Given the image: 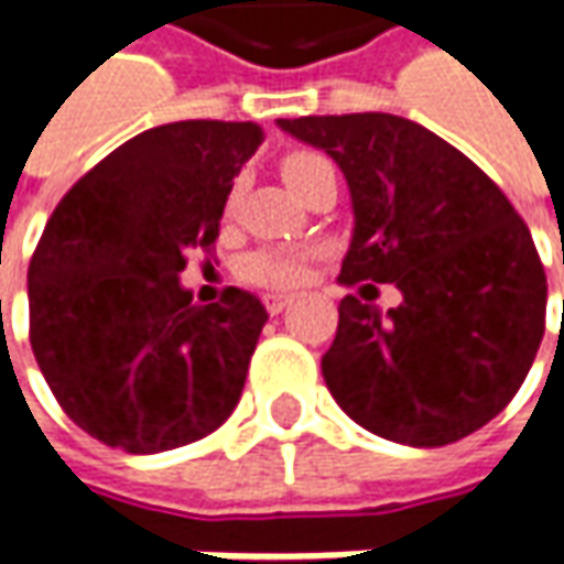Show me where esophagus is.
<instances>
[{
    "label": "esophagus",
    "mask_w": 564,
    "mask_h": 564,
    "mask_svg": "<svg viewBox=\"0 0 564 564\" xmlns=\"http://www.w3.org/2000/svg\"><path fill=\"white\" fill-rule=\"evenodd\" d=\"M263 304H267V311H270L272 316L282 314V311H285V307L292 304V294H279V292L263 294Z\"/></svg>",
    "instance_id": "esophagus-1"
}]
</instances>
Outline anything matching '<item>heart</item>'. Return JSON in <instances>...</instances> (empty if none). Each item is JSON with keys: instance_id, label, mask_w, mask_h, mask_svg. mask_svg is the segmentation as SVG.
<instances>
[{"instance_id": "b5f03b06", "label": "heart", "mask_w": 564, "mask_h": 564, "mask_svg": "<svg viewBox=\"0 0 564 564\" xmlns=\"http://www.w3.org/2000/svg\"><path fill=\"white\" fill-rule=\"evenodd\" d=\"M316 163H326L319 153L311 150H294L282 160V178L292 187L301 185V178L314 169ZM311 250L297 248H270L250 253L245 263V279L257 282V285H272V289H292L304 279V270L311 263Z\"/></svg>"}]
</instances>
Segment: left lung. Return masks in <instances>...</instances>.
Listing matches in <instances>:
<instances>
[{
  "mask_svg": "<svg viewBox=\"0 0 564 564\" xmlns=\"http://www.w3.org/2000/svg\"><path fill=\"white\" fill-rule=\"evenodd\" d=\"M341 169L355 235L338 282H395L389 314L338 304L323 379L364 430L448 445L521 389L546 329V272L524 219L484 169L389 112L279 119Z\"/></svg>",
  "mask_w": 564,
  "mask_h": 564,
  "instance_id": "1",
  "label": "left lung"
}]
</instances>
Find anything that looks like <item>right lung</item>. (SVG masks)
I'll return each mask as SVG.
<instances>
[{"label": "right lung", "mask_w": 564, "mask_h": 564, "mask_svg": "<svg viewBox=\"0 0 564 564\" xmlns=\"http://www.w3.org/2000/svg\"><path fill=\"white\" fill-rule=\"evenodd\" d=\"M253 121H172L124 141L50 216L28 270L31 348L55 401L99 443L153 455L219 430L267 307L194 304L185 253L213 248Z\"/></svg>", "instance_id": "1"}]
</instances>
